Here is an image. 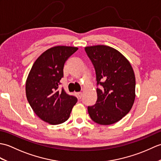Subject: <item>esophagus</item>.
<instances>
[{
	"mask_svg": "<svg viewBox=\"0 0 161 161\" xmlns=\"http://www.w3.org/2000/svg\"><path fill=\"white\" fill-rule=\"evenodd\" d=\"M77 95H78L79 98L81 99V97H82V93H81V92H79V93H77Z\"/></svg>",
	"mask_w": 161,
	"mask_h": 161,
	"instance_id": "1",
	"label": "esophagus"
}]
</instances>
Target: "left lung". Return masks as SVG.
<instances>
[{
  "instance_id": "left-lung-1",
  "label": "left lung",
  "mask_w": 161,
  "mask_h": 161,
  "mask_svg": "<svg viewBox=\"0 0 161 161\" xmlns=\"http://www.w3.org/2000/svg\"><path fill=\"white\" fill-rule=\"evenodd\" d=\"M96 74L97 99L88 107L93 120L102 125L114 124L132 108L136 97L134 72L126 58L114 48L104 45L85 47Z\"/></svg>"
}]
</instances>
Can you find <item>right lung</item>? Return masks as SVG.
<instances>
[{"label":"right lung","instance_id":"right-lung-1","mask_svg":"<svg viewBox=\"0 0 161 161\" xmlns=\"http://www.w3.org/2000/svg\"><path fill=\"white\" fill-rule=\"evenodd\" d=\"M77 50V47L59 46L46 50L34 63L27 78L25 93L30 107L39 118L50 125L66 122L77 101L63 88L59 89L64 64Z\"/></svg>","mask_w":161,"mask_h":161}]
</instances>
